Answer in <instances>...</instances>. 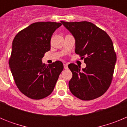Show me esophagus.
<instances>
[{
	"label": "esophagus",
	"instance_id": "obj_1",
	"mask_svg": "<svg viewBox=\"0 0 127 127\" xmlns=\"http://www.w3.org/2000/svg\"><path fill=\"white\" fill-rule=\"evenodd\" d=\"M64 67L65 69H68V65H67V64H64Z\"/></svg>",
	"mask_w": 127,
	"mask_h": 127
}]
</instances>
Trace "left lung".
Segmentation results:
<instances>
[{"instance_id": "8db88e82", "label": "left lung", "mask_w": 127, "mask_h": 127, "mask_svg": "<svg viewBox=\"0 0 127 127\" xmlns=\"http://www.w3.org/2000/svg\"><path fill=\"white\" fill-rule=\"evenodd\" d=\"M61 23L74 37L75 52L86 64L82 70L74 64L68 65L72 73L69 83L70 91L83 100L100 97L111 85L116 62L111 39L91 22Z\"/></svg>"}]
</instances>
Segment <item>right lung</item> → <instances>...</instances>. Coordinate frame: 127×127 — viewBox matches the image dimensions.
I'll return each instance as SVG.
<instances>
[{
	"label": "right lung",
	"mask_w": 127,
	"mask_h": 127,
	"mask_svg": "<svg viewBox=\"0 0 127 127\" xmlns=\"http://www.w3.org/2000/svg\"><path fill=\"white\" fill-rule=\"evenodd\" d=\"M61 25L57 22L33 23L13 40L9 67L18 88L29 98L39 100L50 95L64 69L60 61L48 65L42 62L51 48L53 33Z\"/></svg>",
	"instance_id": "add662e5"
}]
</instances>
